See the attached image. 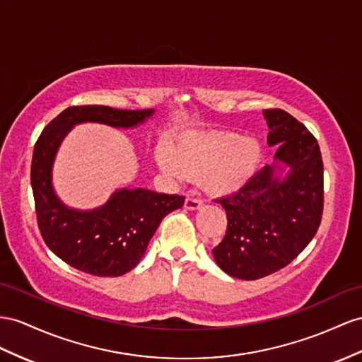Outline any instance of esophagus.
Masks as SVG:
<instances>
[{"label": "esophagus", "instance_id": "obj_1", "mask_svg": "<svg viewBox=\"0 0 362 362\" xmlns=\"http://www.w3.org/2000/svg\"><path fill=\"white\" fill-rule=\"evenodd\" d=\"M202 206H203V200H200V199H197V197L188 196L187 199H185V208L189 209V211L200 209Z\"/></svg>", "mask_w": 362, "mask_h": 362}]
</instances>
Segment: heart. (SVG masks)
Listing matches in <instances>:
<instances>
[{
  "label": "heart",
  "mask_w": 362,
  "mask_h": 362,
  "mask_svg": "<svg viewBox=\"0 0 362 362\" xmlns=\"http://www.w3.org/2000/svg\"><path fill=\"white\" fill-rule=\"evenodd\" d=\"M262 148L254 139L234 132L185 134L170 148H162L157 160L162 170L182 179L199 177L200 187L221 196L240 189L252 177Z\"/></svg>",
  "instance_id": "b5f03b06"
}]
</instances>
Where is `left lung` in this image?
Returning <instances> with one entry per match:
<instances>
[{"label":"left lung","mask_w":362,"mask_h":362,"mask_svg":"<svg viewBox=\"0 0 362 362\" xmlns=\"http://www.w3.org/2000/svg\"><path fill=\"white\" fill-rule=\"evenodd\" d=\"M275 159L291 166L283 180L266 165L242 188L217 199L228 216L226 234L212 249L217 264L240 280H258L283 269L310 243L321 223L324 173L318 141L280 108L263 111Z\"/></svg>","instance_id":"obj_1"}]
</instances>
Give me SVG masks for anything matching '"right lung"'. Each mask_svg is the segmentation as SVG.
I'll return each instance as SVG.
<instances>
[{
    "instance_id": "right-lung-1",
    "label": "right lung",
    "mask_w": 362,
    "mask_h": 362,
    "mask_svg": "<svg viewBox=\"0 0 362 362\" xmlns=\"http://www.w3.org/2000/svg\"><path fill=\"white\" fill-rule=\"evenodd\" d=\"M153 110L73 105L42 129L33 148L30 180L36 221L50 251L71 267L96 276H120L141 262L162 218L183 206L185 197L148 189H120L99 209L73 211L52 189V163L62 137L81 122L134 127Z\"/></svg>"
}]
</instances>
